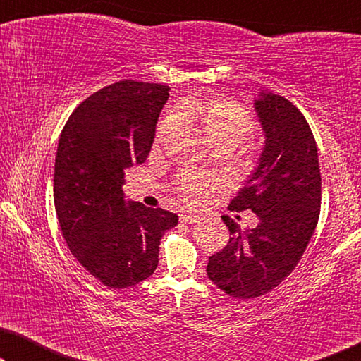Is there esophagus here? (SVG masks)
Instances as JSON below:
<instances>
[{"instance_id":"1","label":"esophagus","mask_w":361,"mask_h":361,"mask_svg":"<svg viewBox=\"0 0 361 361\" xmlns=\"http://www.w3.org/2000/svg\"><path fill=\"white\" fill-rule=\"evenodd\" d=\"M180 221H182V224H187V225H194V224H199L200 216L185 214V215H180Z\"/></svg>"}]
</instances>
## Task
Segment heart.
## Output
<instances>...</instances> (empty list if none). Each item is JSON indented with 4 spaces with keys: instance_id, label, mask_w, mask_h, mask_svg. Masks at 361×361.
Returning a JSON list of instances; mask_svg holds the SVG:
<instances>
[{
    "instance_id": "b5f03b06",
    "label": "heart",
    "mask_w": 361,
    "mask_h": 361,
    "mask_svg": "<svg viewBox=\"0 0 361 361\" xmlns=\"http://www.w3.org/2000/svg\"><path fill=\"white\" fill-rule=\"evenodd\" d=\"M179 116L182 121L199 128L212 147H226V149H233L241 141H245L256 126L251 113L245 106L230 100H212L205 105L187 103L180 106ZM176 130V118L166 116L157 128L156 142L164 141ZM214 187L215 180L210 177L185 174L179 179L180 194L190 204L199 202L202 195Z\"/></svg>"
}]
</instances>
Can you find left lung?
I'll return each mask as SVG.
<instances>
[{
	"label": "left lung",
	"mask_w": 361,
	"mask_h": 361,
	"mask_svg": "<svg viewBox=\"0 0 361 361\" xmlns=\"http://www.w3.org/2000/svg\"><path fill=\"white\" fill-rule=\"evenodd\" d=\"M253 106L264 135L258 166L228 209L258 215L241 231L228 216L230 241L212 255L207 276L236 299L259 298L279 286L304 255L320 212L317 145L302 113L284 97L259 92Z\"/></svg>",
	"instance_id": "obj_1"
}]
</instances>
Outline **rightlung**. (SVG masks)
Wrapping results in <instances>:
<instances>
[{"label": "right lung", "mask_w": 361, "mask_h": 361, "mask_svg": "<svg viewBox=\"0 0 361 361\" xmlns=\"http://www.w3.org/2000/svg\"><path fill=\"white\" fill-rule=\"evenodd\" d=\"M169 87L121 80L77 106L59 137L54 204L75 259L108 288L123 289L157 268L164 231L179 216L125 199L123 176L149 156Z\"/></svg>", "instance_id": "add662e5"}]
</instances>
